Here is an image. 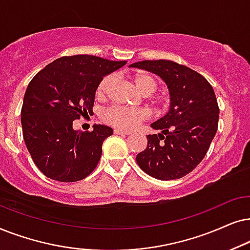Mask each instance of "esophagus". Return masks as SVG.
Listing matches in <instances>:
<instances>
[{
  "instance_id": "obj_1",
  "label": "esophagus",
  "mask_w": 250,
  "mask_h": 250,
  "mask_svg": "<svg viewBox=\"0 0 250 250\" xmlns=\"http://www.w3.org/2000/svg\"><path fill=\"white\" fill-rule=\"evenodd\" d=\"M114 134L115 135H123V136H125V135H130V132L120 130V129H114Z\"/></svg>"
}]
</instances>
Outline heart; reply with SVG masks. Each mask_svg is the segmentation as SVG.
I'll return each mask as SVG.
<instances>
[{"mask_svg": "<svg viewBox=\"0 0 250 250\" xmlns=\"http://www.w3.org/2000/svg\"><path fill=\"white\" fill-rule=\"evenodd\" d=\"M137 88L144 95H151L158 89V79L151 73L145 71H138L132 74ZM115 82V76L112 74L105 75L98 83L96 95L98 98L104 99L111 91L113 84ZM152 104L158 109H165L168 106V99L165 96H155L152 98ZM149 118V113L145 108H128L123 106L113 105L106 108L103 113V120L113 127L123 129V130H131L137 127L139 123L146 121Z\"/></svg>", "mask_w": 250, "mask_h": 250, "instance_id": "b5f03b06", "label": "heart"}]
</instances>
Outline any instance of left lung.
<instances>
[{
  "label": "left lung",
  "instance_id": "left-lung-1",
  "mask_svg": "<svg viewBox=\"0 0 250 250\" xmlns=\"http://www.w3.org/2000/svg\"><path fill=\"white\" fill-rule=\"evenodd\" d=\"M131 66L158 74L171 97L169 112L151 125L161 134L147 135V147L136 161L156 179L184 177L202 161L217 131L219 107L214 89L198 72L171 61H144Z\"/></svg>",
  "mask_w": 250,
  "mask_h": 250
}]
</instances>
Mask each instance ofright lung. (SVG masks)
<instances>
[{"label":"right lung","instance_id":"right-lung-1","mask_svg":"<svg viewBox=\"0 0 250 250\" xmlns=\"http://www.w3.org/2000/svg\"><path fill=\"white\" fill-rule=\"evenodd\" d=\"M125 62L91 55L64 56L31 80L21 107L22 136L33 161L46 177L78 182L97 167L103 142L113 129L95 125L91 131L74 130L73 121L90 114L103 76Z\"/></svg>","mask_w":250,"mask_h":250}]
</instances>
